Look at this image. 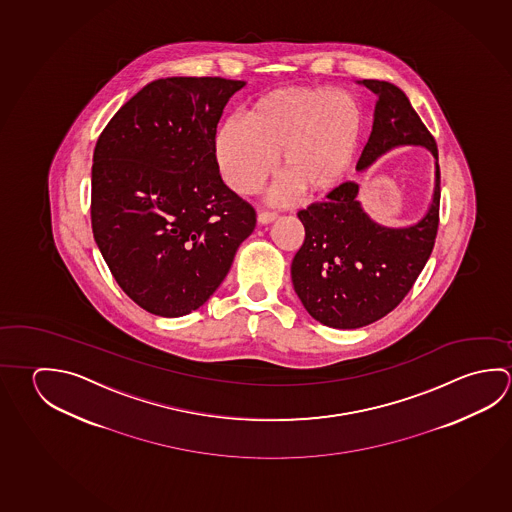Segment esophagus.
<instances>
[{"mask_svg": "<svg viewBox=\"0 0 512 512\" xmlns=\"http://www.w3.org/2000/svg\"><path fill=\"white\" fill-rule=\"evenodd\" d=\"M277 219V214L275 212H268V210H262L259 212V216H257V221H259L260 225H268L271 221H275Z\"/></svg>", "mask_w": 512, "mask_h": 512, "instance_id": "34e87169", "label": "esophagus"}]
</instances>
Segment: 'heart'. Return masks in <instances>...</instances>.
<instances>
[{
    "mask_svg": "<svg viewBox=\"0 0 512 512\" xmlns=\"http://www.w3.org/2000/svg\"><path fill=\"white\" fill-rule=\"evenodd\" d=\"M363 115L358 100L327 86L275 90L260 97L246 118L219 129L216 156L221 172L239 194H253L273 171L278 154L282 178L273 201L302 190L307 196L338 185L358 151Z\"/></svg>",
    "mask_w": 512,
    "mask_h": 512,
    "instance_id": "b5f03b06",
    "label": "heart"
}]
</instances>
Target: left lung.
<instances>
[{
    "instance_id": "obj_1",
    "label": "left lung",
    "mask_w": 512,
    "mask_h": 512,
    "mask_svg": "<svg viewBox=\"0 0 512 512\" xmlns=\"http://www.w3.org/2000/svg\"><path fill=\"white\" fill-rule=\"evenodd\" d=\"M361 84L376 93L377 102L358 171L394 147L422 145L435 156V190L428 214L408 228L374 223L356 199L354 181L341 183L325 201L298 212L305 239L291 264L293 286L307 313L334 329H358L394 311L430 259L439 230L435 138L397 86L374 79Z\"/></svg>"
}]
</instances>
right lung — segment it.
I'll use <instances>...</instances> for the list:
<instances>
[{"label":"right lung","mask_w":512,"mask_h":512,"mask_svg":"<svg viewBox=\"0 0 512 512\" xmlns=\"http://www.w3.org/2000/svg\"><path fill=\"white\" fill-rule=\"evenodd\" d=\"M244 81L167 77L147 84L100 133L91 228L118 286L176 318L214 295L255 228V210L221 180L217 124Z\"/></svg>","instance_id":"add662e5"}]
</instances>
